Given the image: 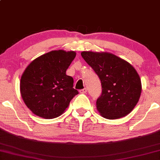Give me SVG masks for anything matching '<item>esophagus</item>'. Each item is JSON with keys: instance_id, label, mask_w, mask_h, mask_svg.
Returning a JSON list of instances; mask_svg holds the SVG:
<instances>
[{"instance_id": "obj_1", "label": "esophagus", "mask_w": 160, "mask_h": 160, "mask_svg": "<svg viewBox=\"0 0 160 160\" xmlns=\"http://www.w3.org/2000/svg\"><path fill=\"white\" fill-rule=\"evenodd\" d=\"M87 89H86V88H84V89H83L79 90V92L81 94H85V93H87Z\"/></svg>"}]
</instances>
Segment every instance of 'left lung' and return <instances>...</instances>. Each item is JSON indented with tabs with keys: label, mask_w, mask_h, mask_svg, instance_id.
I'll return each instance as SVG.
<instances>
[{
	"label": "left lung",
	"mask_w": 160,
	"mask_h": 160,
	"mask_svg": "<svg viewBox=\"0 0 160 160\" xmlns=\"http://www.w3.org/2000/svg\"><path fill=\"white\" fill-rule=\"evenodd\" d=\"M81 55L101 81L102 91L96 102L99 114L110 120L129 114L142 93V82L136 69L110 52L83 51Z\"/></svg>",
	"instance_id": "1"
}]
</instances>
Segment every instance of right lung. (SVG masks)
I'll return each mask as SVG.
<instances>
[{"label":"right lung","mask_w":160,"mask_h":160,"mask_svg":"<svg viewBox=\"0 0 160 160\" xmlns=\"http://www.w3.org/2000/svg\"><path fill=\"white\" fill-rule=\"evenodd\" d=\"M76 55L74 51L52 50L25 69L20 81L21 95L34 115L45 119L59 117L78 94L73 88V78L66 74Z\"/></svg>","instance_id":"1"}]
</instances>
